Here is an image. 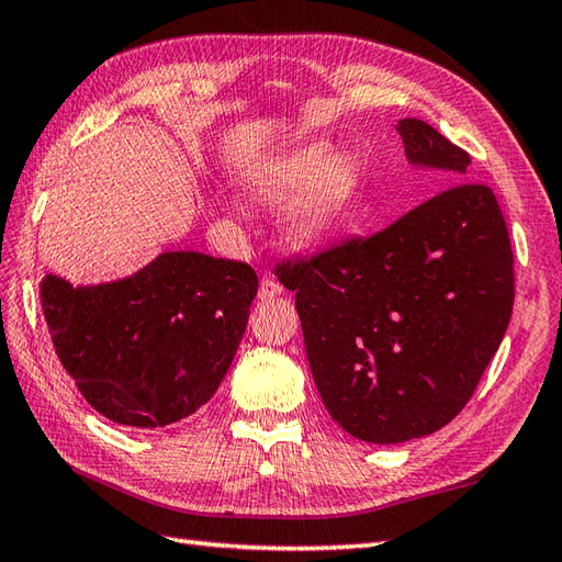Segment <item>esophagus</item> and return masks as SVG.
<instances>
[{
    "instance_id": "esophagus-1",
    "label": "esophagus",
    "mask_w": 562,
    "mask_h": 562,
    "mask_svg": "<svg viewBox=\"0 0 562 562\" xmlns=\"http://www.w3.org/2000/svg\"><path fill=\"white\" fill-rule=\"evenodd\" d=\"M283 293V285L277 281V279H265L259 285V297L261 301H273V297Z\"/></svg>"
}]
</instances>
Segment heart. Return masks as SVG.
<instances>
[{
	"label": "heart",
	"instance_id": "1",
	"mask_svg": "<svg viewBox=\"0 0 562 562\" xmlns=\"http://www.w3.org/2000/svg\"><path fill=\"white\" fill-rule=\"evenodd\" d=\"M363 187V166L348 154H334L327 142L305 144L257 170L247 190L257 202L281 209L285 240L310 247L334 238L351 221Z\"/></svg>",
	"mask_w": 562,
	"mask_h": 562
}]
</instances>
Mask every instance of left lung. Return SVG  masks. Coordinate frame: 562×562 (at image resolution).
I'll return each mask as SVG.
<instances>
[{"instance_id":"8db88e82","label":"left lung","mask_w":562,"mask_h":562,"mask_svg":"<svg viewBox=\"0 0 562 562\" xmlns=\"http://www.w3.org/2000/svg\"><path fill=\"white\" fill-rule=\"evenodd\" d=\"M408 164L445 190L392 226L283 261L324 406L353 438L394 445L447 426L467 406L513 317L507 223L491 187L471 182L464 148L406 117Z\"/></svg>"}]
</instances>
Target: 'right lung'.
I'll use <instances>...</instances> for the list:
<instances>
[{
    "label": "right lung",
    "instance_id": "right-lung-1",
    "mask_svg": "<svg viewBox=\"0 0 562 562\" xmlns=\"http://www.w3.org/2000/svg\"><path fill=\"white\" fill-rule=\"evenodd\" d=\"M245 261L164 252L127 279L41 281L55 353L98 414L154 430L204 406L233 363L257 295Z\"/></svg>",
    "mask_w": 562,
    "mask_h": 562
}]
</instances>
